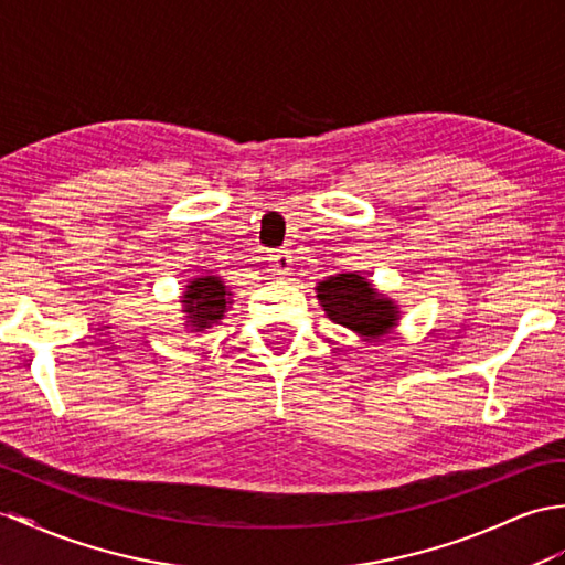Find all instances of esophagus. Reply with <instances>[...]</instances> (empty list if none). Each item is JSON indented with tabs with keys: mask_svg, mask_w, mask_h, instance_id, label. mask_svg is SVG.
I'll return each mask as SVG.
<instances>
[{
	"mask_svg": "<svg viewBox=\"0 0 565 565\" xmlns=\"http://www.w3.org/2000/svg\"><path fill=\"white\" fill-rule=\"evenodd\" d=\"M269 267H271L274 274H279V277L291 274V253H288V250H271L269 253Z\"/></svg>",
	"mask_w": 565,
	"mask_h": 565,
	"instance_id": "obj_1",
	"label": "esophagus"
}]
</instances>
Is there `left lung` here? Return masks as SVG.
<instances>
[{"label":"left lung","instance_id":"8db88e82","mask_svg":"<svg viewBox=\"0 0 565 565\" xmlns=\"http://www.w3.org/2000/svg\"><path fill=\"white\" fill-rule=\"evenodd\" d=\"M315 294L327 318L347 327L363 342H375L390 334L399 322L402 310L397 300L380 294L373 281L361 277L359 271L327 277L315 286Z\"/></svg>","mask_w":565,"mask_h":565}]
</instances>
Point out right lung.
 <instances>
[{"instance_id": "obj_1", "label": "right lung", "mask_w": 565, "mask_h": 565, "mask_svg": "<svg viewBox=\"0 0 565 565\" xmlns=\"http://www.w3.org/2000/svg\"><path fill=\"white\" fill-rule=\"evenodd\" d=\"M233 294L221 277L206 271L202 277H194L182 288L180 306L182 320L190 332H204L209 327L221 324L223 315L233 306Z\"/></svg>"}]
</instances>
